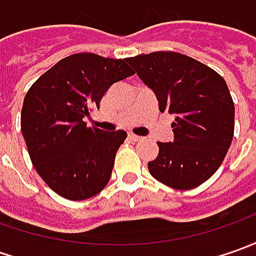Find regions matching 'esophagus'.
Segmentation results:
<instances>
[{"instance_id": "1", "label": "esophagus", "mask_w": 256, "mask_h": 256, "mask_svg": "<svg viewBox=\"0 0 256 256\" xmlns=\"http://www.w3.org/2000/svg\"><path fill=\"white\" fill-rule=\"evenodd\" d=\"M128 138H130L131 141H134V142H138V141H142L144 140L142 136H138V135H135V134H130Z\"/></svg>"}]
</instances>
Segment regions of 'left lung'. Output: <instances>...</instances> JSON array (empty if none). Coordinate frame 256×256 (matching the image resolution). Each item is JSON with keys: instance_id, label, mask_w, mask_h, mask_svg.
<instances>
[{"instance_id": "left-lung-1", "label": "left lung", "mask_w": 256, "mask_h": 256, "mask_svg": "<svg viewBox=\"0 0 256 256\" xmlns=\"http://www.w3.org/2000/svg\"><path fill=\"white\" fill-rule=\"evenodd\" d=\"M151 86L160 110L175 115L174 141L156 142L158 156L148 162L156 181L174 190H192L208 181L231 146L235 106L225 80L208 65L174 51L126 58Z\"/></svg>"}]
</instances>
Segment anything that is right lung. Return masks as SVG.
I'll list each match as a JSON object with an SVG mask.
<instances>
[{"label": "right lung", "mask_w": 256, "mask_h": 256, "mask_svg": "<svg viewBox=\"0 0 256 256\" xmlns=\"http://www.w3.org/2000/svg\"><path fill=\"white\" fill-rule=\"evenodd\" d=\"M134 74L126 60L78 52L58 61L28 90L21 131L35 170L60 196L84 201L108 184L126 132L88 126L85 116L111 85Z\"/></svg>", "instance_id": "obj_1"}]
</instances>
